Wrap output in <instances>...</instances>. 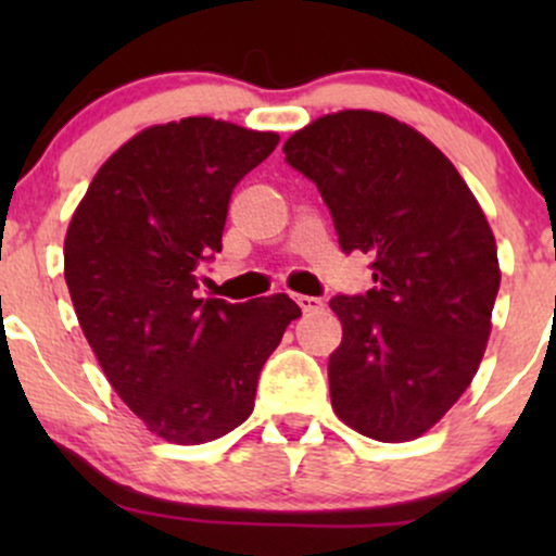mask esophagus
<instances>
[{
	"label": "esophagus",
	"mask_w": 556,
	"mask_h": 556,
	"mask_svg": "<svg viewBox=\"0 0 556 556\" xmlns=\"http://www.w3.org/2000/svg\"><path fill=\"white\" fill-rule=\"evenodd\" d=\"M295 303L305 311V314H316V311L324 308V300L311 295H295Z\"/></svg>",
	"instance_id": "obj_1"
}]
</instances>
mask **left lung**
Returning a JSON list of instances; mask_svg holds the SVG:
<instances>
[{
    "mask_svg": "<svg viewBox=\"0 0 556 556\" xmlns=\"http://www.w3.org/2000/svg\"><path fill=\"white\" fill-rule=\"evenodd\" d=\"M282 151L316 182L342 251L374 256V290L329 303L342 321L331 407L376 442L424 437L486 353L502 279L486 214L455 164L389 114H324Z\"/></svg>",
    "mask_w": 556,
    "mask_h": 556,
    "instance_id": "8db88e82",
    "label": "left lung"
}]
</instances>
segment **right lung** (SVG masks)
<instances>
[{
	"label": "right lung",
	"instance_id": "add662e5",
	"mask_svg": "<svg viewBox=\"0 0 556 556\" xmlns=\"http://www.w3.org/2000/svg\"><path fill=\"white\" fill-rule=\"evenodd\" d=\"M277 132L214 117L151 125L101 164L65 235V282L119 400L164 442L203 444L253 413L258 374L300 316L285 292L195 295L235 185Z\"/></svg>",
	"mask_w": 556,
	"mask_h": 556
}]
</instances>
